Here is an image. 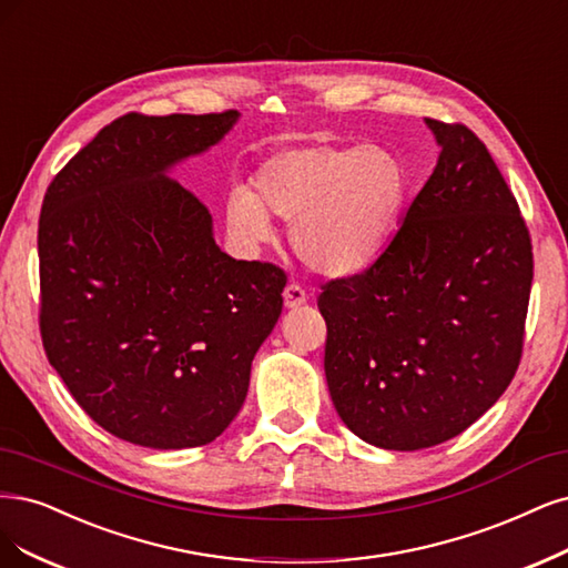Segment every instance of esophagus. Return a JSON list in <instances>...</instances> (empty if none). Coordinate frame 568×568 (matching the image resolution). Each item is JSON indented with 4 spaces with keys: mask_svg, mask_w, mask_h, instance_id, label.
Here are the masks:
<instances>
[{
    "mask_svg": "<svg viewBox=\"0 0 568 568\" xmlns=\"http://www.w3.org/2000/svg\"><path fill=\"white\" fill-rule=\"evenodd\" d=\"M284 305L288 307V310H293V307H301L305 301H307V293H305V288L301 286V284H296V282H291V284H286V288H284Z\"/></svg>",
    "mask_w": 568,
    "mask_h": 568,
    "instance_id": "obj_1",
    "label": "esophagus"
}]
</instances>
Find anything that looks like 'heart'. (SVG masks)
Here are the masks:
<instances>
[{"mask_svg":"<svg viewBox=\"0 0 568 568\" xmlns=\"http://www.w3.org/2000/svg\"><path fill=\"white\" fill-rule=\"evenodd\" d=\"M408 190V171L393 150L305 143L267 158L253 173V192L230 194L225 219L244 246L272 237L270 216L291 221V246L307 267L349 277L393 242Z\"/></svg>","mask_w":568,"mask_h":568,"instance_id":"obj_1","label":"heart"}]
</instances>
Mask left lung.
I'll use <instances>...</instances> for the list:
<instances>
[{"label":"left lung","instance_id":"obj_1","mask_svg":"<svg viewBox=\"0 0 568 568\" xmlns=\"http://www.w3.org/2000/svg\"><path fill=\"white\" fill-rule=\"evenodd\" d=\"M425 122L442 152L393 242L317 298L338 416L389 452L452 439L498 402L534 282L529 227L486 145L465 124Z\"/></svg>","mask_w":568,"mask_h":568}]
</instances>
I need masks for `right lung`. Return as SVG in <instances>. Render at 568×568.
<instances>
[{"label": "right lung", "mask_w": 568, "mask_h": 568, "mask_svg": "<svg viewBox=\"0 0 568 568\" xmlns=\"http://www.w3.org/2000/svg\"><path fill=\"white\" fill-rule=\"evenodd\" d=\"M237 110L129 112L58 171L39 216V331L93 423L124 442L216 439L282 315L284 270L234 261L166 171L216 145Z\"/></svg>", "instance_id": "right-lung-1"}]
</instances>
